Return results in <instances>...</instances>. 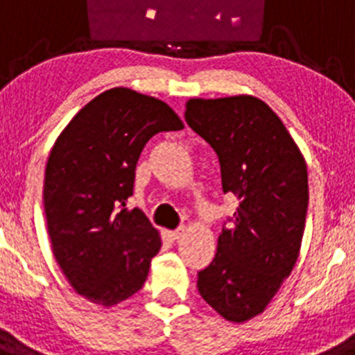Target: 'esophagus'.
<instances>
[{
    "label": "esophagus",
    "mask_w": 355,
    "mask_h": 355,
    "mask_svg": "<svg viewBox=\"0 0 355 355\" xmlns=\"http://www.w3.org/2000/svg\"><path fill=\"white\" fill-rule=\"evenodd\" d=\"M184 234H187V227H180V229H175V231H171L168 236H171V240H181Z\"/></svg>",
    "instance_id": "1"
}]
</instances>
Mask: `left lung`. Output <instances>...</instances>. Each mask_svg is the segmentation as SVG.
Here are the masks:
<instances>
[{
    "mask_svg": "<svg viewBox=\"0 0 355 355\" xmlns=\"http://www.w3.org/2000/svg\"><path fill=\"white\" fill-rule=\"evenodd\" d=\"M184 119L215 149L222 190L240 199L197 288L222 318L243 324L265 311L299 258L309 200L306 159L258 97H192Z\"/></svg>",
    "mask_w": 355,
    "mask_h": 355,
    "instance_id": "left-lung-1",
    "label": "left lung"
}]
</instances>
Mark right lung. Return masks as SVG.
Masks as SVG:
<instances>
[{
    "label": "right lung",
    "instance_id": "add662e5",
    "mask_svg": "<svg viewBox=\"0 0 355 355\" xmlns=\"http://www.w3.org/2000/svg\"><path fill=\"white\" fill-rule=\"evenodd\" d=\"M183 128L165 101L115 87L87 103L55 140L44 175L53 256L72 290L96 306L124 302L146 283L162 236L126 202L147 140Z\"/></svg>",
    "mask_w": 355,
    "mask_h": 355
}]
</instances>
